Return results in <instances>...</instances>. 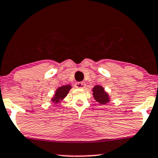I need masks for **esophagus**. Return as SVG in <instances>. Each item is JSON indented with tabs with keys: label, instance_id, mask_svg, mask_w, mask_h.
I'll use <instances>...</instances> for the list:
<instances>
[{
	"label": "esophagus",
	"instance_id": "obj_1",
	"mask_svg": "<svg viewBox=\"0 0 158 158\" xmlns=\"http://www.w3.org/2000/svg\"><path fill=\"white\" fill-rule=\"evenodd\" d=\"M75 87L77 89H84L85 87V83L84 82H77L75 83Z\"/></svg>",
	"mask_w": 158,
	"mask_h": 158
}]
</instances>
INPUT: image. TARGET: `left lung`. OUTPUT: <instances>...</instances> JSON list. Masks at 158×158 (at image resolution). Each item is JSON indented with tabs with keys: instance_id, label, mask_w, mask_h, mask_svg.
<instances>
[{
	"instance_id": "obj_1",
	"label": "left lung",
	"mask_w": 158,
	"mask_h": 158,
	"mask_svg": "<svg viewBox=\"0 0 158 158\" xmlns=\"http://www.w3.org/2000/svg\"><path fill=\"white\" fill-rule=\"evenodd\" d=\"M94 98L97 102L101 104H106L110 102L109 94L104 91V88L101 85H95L92 89Z\"/></svg>"
}]
</instances>
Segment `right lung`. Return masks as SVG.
<instances>
[{
    "label": "right lung",
    "instance_id": "add662e5",
    "mask_svg": "<svg viewBox=\"0 0 158 158\" xmlns=\"http://www.w3.org/2000/svg\"><path fill=\"white\" fill-rule=\"evenodd\" d=\"M72 86L70 85H62V86L56 89V91H55V94L54 97L52 99V102L53 103L58 104L59 102L61 101L62 99H64L67 94L69 93V90L71 89Z\"/></svg>",
    "mask_w": 158,
    "mask_h": 158
}]
</instances>
